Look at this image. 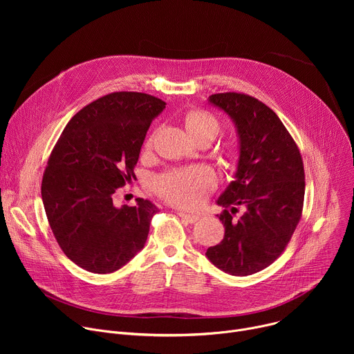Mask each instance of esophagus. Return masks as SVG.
I'll use <instances>...</instances> for the list:
<instances>
[{"label": "esophagus", "instance_id": "34e87169", "mask_svg": "<svg viewBox=\"0 0 354 354\" xmlns=\"http://www.w3.org/2000/svg\"><path fill=\"white\" fill-rule=\"evenodd\" d=\"M178 214H179V217H180L182 220H185L186 223H196V221H198V220H200V217H198V216L189 214V213H185V212H179Z\"/></svg>", "mask_w": 354, "mask_h": 354}]
</instances>
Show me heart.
Returning <instances> with one entry per match:
<instances>
[{"label": "heart", "instance_id": "1", "mask_svg": "<svg viewBox=\"0 0 354 354\" xmlns=\"http://www.w3.org/2000/svg\"><path fill=\"white\" fill-rule=\"evenodd\" d=\"M186 127L192 136L210 134L216 137L220 131L218 120L207 112H193L186 119ZM151 145V140L148 141ZM216 186L214 174L205 167H193L172 171L157 179L158 193L178 206L193 207L205 200L209 190Z\"/></svg>", "mask_w": 354, "mask_h": 354}]
</instances>
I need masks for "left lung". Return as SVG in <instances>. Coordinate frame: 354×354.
Instances as JSON below:
<instances>
[{
    "mask_svg": "<svg viewBox=\"0 0 354 354\" xmlns=\"http://www.w3.org/2000/svg\"><path fill=\"white\" fill-rule=\"evenodd\" d=\"M207 100L232 120L239 156L234 180L217 198L225 207L218 216L224 238L206 257L228 274L249 276L272 265L291 239L304 203V165L279 116L261 100L236 92ZM238 205L245 212L235 221Z\"/></svg>",
    "mask_w": 354,
    "mask_h": 354,
    "instance_id": "1",
    "label": "left lung"
}]
</instances>
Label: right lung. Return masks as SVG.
I'll list each match as a JSON object with an SVG mask.
<instances>
[{"mask_svg":"<svg viewBox=\"0 0 354 354\" xmlns=\"http://www.w3.org/2000/svg\"><path fill=\"white\" fill-rule=\"evenodd\" d=\"M165 102L141 92H113L82 108L66 126L41 180L46 216L66 257L106 274L144 248L158 207L136 198L113 205V193L136 178L147 130Z\"/></svg>","mask_w":354,"mask_h":354,"instance_id":"add662e5","label":"right lung"}]
</instances>
